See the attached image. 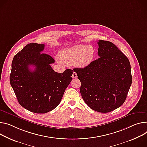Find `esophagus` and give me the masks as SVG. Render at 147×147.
<instances>
[{"mask_svg":"<svg viewBox=\"0 0 147 147\" xmlns=\"http://www.w3.org/2000/svg\"><path fill=\"white\" fill-rule=\"evenodd\" d=\"M77 73H75V72H73V73L72 74V78H77Z\"/></svg>","mask_w":147,"mask_h":147,"instance_id":"obj_1","label":"esophagus"}]
</instances>
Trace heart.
I'll return each mask as SVG.
<instances>
[{"label": "heart", "mask_w": 147, "mask_h": 147, "mask_svg": "<svg viewBox=\"0 0 147 147\" xmlns=\"http://www.w3.org/2000/svg\"><path fill=\"white\" fill-rule=\"evenodd\" d=\"M95 49L91 45H78L61 49L58 59L65 65L74 64L78 68H85L94 60Z\"/></svg>", "instance_id": "obj_1"}]
</instances>
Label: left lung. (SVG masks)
Here are the masks:
<instances>
[{
	"instance_id": "8db88e82",
	"label": "left lung",
	"mask_w": 147,
	"mask_h": 147,
	"mask_svg": "<svg viewBox=\"0 0 147 147\" xmlns=\"http://www.w3.org/2000/svg\"><path fill=\"white\" fill-rule=\"evenodd\" d=\"M98 56L85 68H75L83 99L92 110L109 113L122 105L132 83L128 58L113 43L99 40Z\"/></svg>"
}]
</instances>
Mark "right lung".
<instances>
[{
  "label": "right lung",
  "mask_w": 147,
  "mask_h": 147,
  "mask_svg": "<svg viewBox=\"0 0 147 147\" xmlns=\"http://www.w3.org/2000/svg\"><path fill=\"white\" fill-rule=\"evenodd\" d=\"M44 44L29 43L13 57L10 83L19 104L31 112L44 114L60 104L64 92L72 80L73 71L55 72L51 64L55 60L41 53ZM34 66V71L29 68Z\"/></svg>",
  "instance_id": "1"
}]
</instances>
